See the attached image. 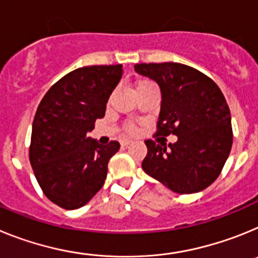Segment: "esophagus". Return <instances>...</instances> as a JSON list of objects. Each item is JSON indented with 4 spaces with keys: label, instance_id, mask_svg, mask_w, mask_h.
<instances>
[{
    "label": "esophagus",
    "instance_id": "obj_1",
    "mask_svg": "<svg viewBox=\"0 0 258 258\" xmlns=\"http://www.w3.org/2000/svg\"><path fill=\"white\" fill-rule=\"evenodd\" d=\"M132 143H133V142H132L131 140H122L121 141V146H122V147H127V146L132 145Z\"/></svg>",
    "mask_w": 258,
    "mask_h": 258
}]
</instances>
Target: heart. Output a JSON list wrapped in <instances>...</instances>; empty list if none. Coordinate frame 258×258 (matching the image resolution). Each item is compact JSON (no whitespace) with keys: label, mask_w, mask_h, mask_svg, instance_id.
<instances>
[{"label":"heart","mask_w":258,"mask_h":258,"mask_svg":"<svg viewBox=\"0 0 258 258\" xmlns=\"http://www.w3.org/2000/svg\"><path fill=\"white\" fill-rule=\"evenodd\" d=\"M146 83H149V81H141L138 85H141V84H146ZM127 131H129V133L134 134L137 132V129H136V126H133V125H129V126H127Z\"/></svg>","instance_id":"1"}]
</instances>
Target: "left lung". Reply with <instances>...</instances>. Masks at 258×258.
Segmentation results:
<instances>
[{"instance_id":"1","label":"left lung","mask_w":258,"mask_h":258,"mask_svg":"<svg viewBox=\"0 0 258 258\" xmlns=\"http://www.w3.org/2000/svg\"><path fill=\"white\" fill-rule=\"evenodd\" d=\"M137 74L154 80L161 93L156 137L146 141L142 169L177 194H195L220 175L232 146L230 108L213 80L181 63H141Z\"/></svg>"}]
</instances>
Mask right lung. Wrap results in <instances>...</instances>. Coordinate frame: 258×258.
I'll return each mask as SVG.
<instances>
[{
	"label": "right lung",
	"mask_w": 258,
	"mask_h": 258,
	"mask_svg": "<svg viewBox=\"0 0 258 258\" xmlns=\"http://www.w3.org/2000/svg\"><path fill=\"white\" fill-rule=\"evenodd\" d=\"M122 66L72 71L42 98L32 124L29 161L47 199L64 209L85 206L101 190L120 143L88 137L121 79Z\"/></svg>",
	"instance_id": "right-lung-1"
}]
</instances>
